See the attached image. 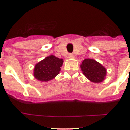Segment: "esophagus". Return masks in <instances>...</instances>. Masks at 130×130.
<instances>
[{"mask_svg":"<svg viewBox=\"0 0 130 130\" xmlns=\"http://www.w3.org/2000/svg\"><path fill=\"white\" fill-rule=\"evenodd\" d=\"M68 56H69L70 58H74V54H70L68 55Z\"/></svg>","mask_w":130,"mask_h":130,"instance_id":"obj_1","label":"esophagus"}]
</instances>
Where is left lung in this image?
<instances>
[{
  "instance_id": "left-lung-1",
  "label": "left lung",
  "mask_w": 130,
  "mask_h": 130,
  "mask_svg": "<svg viewBox=\"0 0 130 130\" xmlns=\"http://www.w3.org/2000/svg\"><path fill=\"white\" fill-rule=\"evenodd\" d=\"M81 68L86 78L95 83L102 82L106 76V69L95 60L85 59L82 62Z\"/></svg>"
}]
</instances>
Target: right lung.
<instances>
[{
    "mask_svg": "<svg viewBox=\"0 0 130 130\" xmlns=\"http://www.w3.org/2000/svg\"><path fill=\"white\" fill-rule=\"evenodd\" d=\"M63 60L53 55L46 57L35 66L34 76L39 81L48 82L60 72Z\"/></svg>",
    "mask_w": 130,
    "mask_h": 130,
    "instance_id": "add662e5",
    "label": "right lung"
}]
</instances>
